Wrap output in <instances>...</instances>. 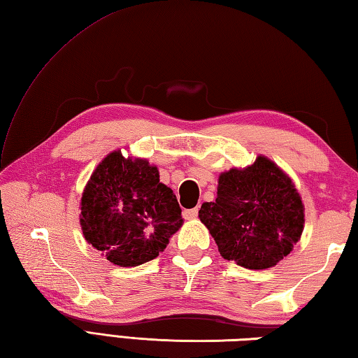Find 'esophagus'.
I'll list each match as a JSON object with an SVG mask.
<instances>
[{
	"instance_id": "34e87169",
	"label": "esophagus",
	"mask_w": 358,
	"mask_h": 358,
	"mask_svg": "<svg viewBox=\"0 0 358 358\" xmlns=\"http://www.w3.org/2000/svg\"><path fill=\"white\" fill-rule=\"evenodd\" d=\"M198 212H199L198 207L184 208V210H182V217H184L185 220H194V218L198 217Z\"/></svg>"
}]
</instances>
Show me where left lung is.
I'll return each mask as SVG.
<instances>
[{"label":"left lung","instance_id":"obj_1","mask_svg":"<svg viewBox=\"0 0 358 358\" xmlns=\"http://www.w3.org/2000/svg\"><path fill=\"white\" fill-rule=\"evenodd\" d=\"M199 220L220 254L249 269H266L287 257L304 229V206L292 179L266 157L218 179L215 202H204Z\"/></svg>","mask_w":358,"mask_h":358}]
</instances>
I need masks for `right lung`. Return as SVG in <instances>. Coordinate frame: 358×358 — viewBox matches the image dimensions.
Masks as SVG:
<instances>
[{
  "label": "right lung",
  "instance_id": "1",
  "mask_svg": "<svg viewBox=\"0 0 358 358\" xmlns=\"http://www.w3.org/2000/svg\"><path fill=\"white\" fill-rule=\"evenodd\" d=\"M85 240L118 266H138L156 259L182 226L180 207L159 171L143 159L107 156L80 199Z\"/></svg>",
  "mask_w": 358,
  "mask_h": 358
}]
</instances>
